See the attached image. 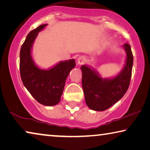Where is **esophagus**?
I'll return each instance as SVG.
<instances>
[{
	"instance_id": "1",
	"label": "esophagus",
	"mask_w": 150,
	"mask_h": 150,
	"mask_svg": "<svg viewBox=\"0 0 150 150\" xmlns=\"http://www.w3.org/2000/svg\"><path fill=\"white\" fill-rule=\"evenodd\" d=\"M85 61H86V59H85L84 57H79L77 59V63L79 65H82V64H83L85 62Z\"/></svg>"
}]
</instances>
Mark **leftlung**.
Listing matches in <instances>:
<instances>
[{"label": "left lung", "mask_w": 150, "mask_h": 150, "mask_svg": "<svg viewBox=\"0 0 150 150\" xmlns=\"http://www.w3.org/2000/svg\"><path fill=\"white\" fill-rule=\"evenodd\" d=\"M126 59L122 71L112 78H102L97 70L87 65L81 67L85 102L92 110L102 111L110 108L124 96L129 87L134 57L130 45H123Z\"/></svg>", "instance_id": "obj_1"}]
</instances>
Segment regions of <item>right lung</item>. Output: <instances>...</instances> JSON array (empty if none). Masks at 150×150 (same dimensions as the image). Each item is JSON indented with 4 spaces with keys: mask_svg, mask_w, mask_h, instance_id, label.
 <instances>
[{
    "mask_svg": "<svg viewBox=\"0 0 150 150\" xmlns=\"http://www.w3.org/2000/svg\"><path fill=\"white\" fill-rule=\"evenodd\" d=\"M47 25H40L28 34L21 49L20 73L24 86L39 103L53 106L61 100L67 77L75 67V60L60 61L48 69H42L35 64L31 54L33 45Z\"/></svg>",
    "mask_w": 150,
    "mask_h": 150,
    "instance_id": "right-lung-1",
    "label": "right lung"
}]
</instances>
